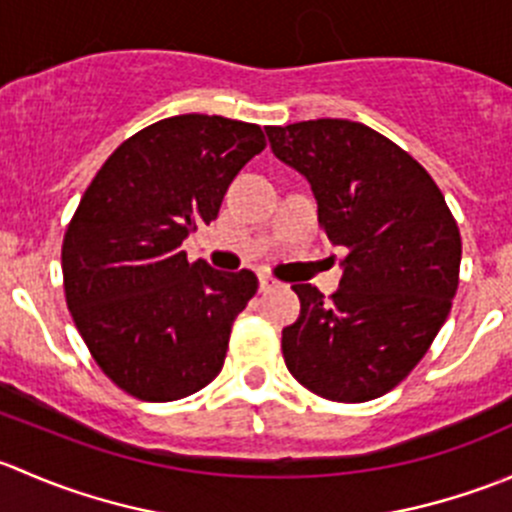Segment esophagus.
Returning <instances> with one entry per match:
<instances>
[{"mask_svg": "<svg viewBox=\"0 0 512 512\" xmlns=\"http://www.w3.org/2000/svg\"><path fill=\"white\" fill-rule=\"evenodd\" d=\"M272 287H275V280L270 275H260V292H267Z\"/></svg>", "mask_w": 512, "mask_h": 512, "instance_id": "esophagus-1", "label": "esophagus"}]
</instances>
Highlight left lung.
Listing matches in <instances>:
<instances>
[{
    "mask_svg": "<svg viewBox=\"0 0 512 512\" xmlns=\"http://www.w3.org/2000/svg\"><path fill=\"white\" fill-rule=\"evenodd\" d=\"M265 131L272 153L312 185L324 235L347 252L329 302L292 285L302 309L282 329L289 374L329 401L379 399L411 374L451 312L456 220L423 165L364 123L317 118Z\"/></svg>",
    "mask_w": 512,
    "mask_h": 512,
    "instance_id": "obj_1",
    "label": "left lung"
}]
</instances>
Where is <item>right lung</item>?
Segmentation results:
<instances>
[{
  "label": "right lung",
  "mask_w": 512,
  "mask_h": 512,
  "mask_svg": "<svg viewBox=\"0 0 512 512\" xmlns=\"http://www.w3.org/2000/svg\"><path fill=\"white\" fill-rule=\"evenodd\" d=\"M265 151L255 123L185 113L123 141L91 180L61 247L69 312L103 374L143 401L195 394L220 374L255 272L188 262L232 178Z\"/></svg>",
  "instance_id": "right-lung-1"
}]
</instances>
